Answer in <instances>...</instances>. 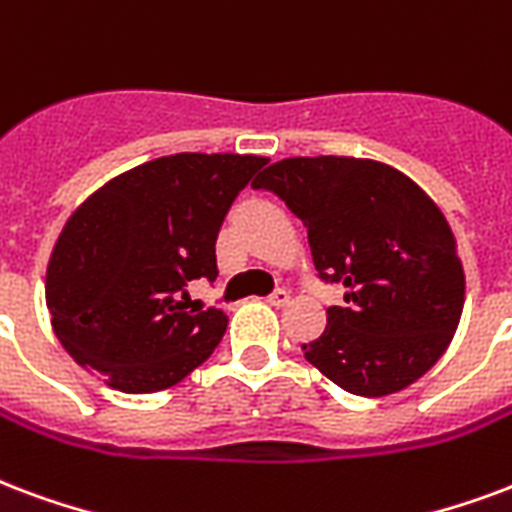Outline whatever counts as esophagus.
Masks as SVG:
<instances>
[{
    "instance_id": "obj_1",
    "label": "esophagus",
    "mask_w": 512,
    "mask_h": 512,
    "mask_svg": "<svg viewBox=\"0 0 512 512\" xmlns=\"http://www.w3.org/2000/svg\"><path fill=\"white\" fill-rule=\"evenodd\" d=\"M268 304H271V306H287V304H290V293L279 287V290H274V293L268 295Z\"/></svg>"
}]
</instances>
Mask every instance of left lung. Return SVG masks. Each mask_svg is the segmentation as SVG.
<instances>
[{
  "label": "left lung",
  "instance_id": "obj_1",
  "mask_svg": "<svg viewBox=\"0 0 512 512\" xmlns=\"http://www.w3.org/2000/svg\"><path fill=\"white\" fill-rule=\"evenodd\" d=\"M255 189L301 219L325 282L344 306L304 344L314 369L355 396H391L448 350L464 309V266L448 219L401 170L361 157H287Z\"/></svg>",
  "mask_w": 512,
  "mask_h": 512
}]
</instances>
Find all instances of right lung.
Listing matches in <instances>:
<instances>
[{"mask_svg":"<svg viewBox=\"0 0 512 512\" xmlns=\"http://www.w3.org/2000/svg\"><path fill=\"white\" fill-rule=\"evenodd\" d=\"M266 157L181 151L119 173L75 208L45 274L56 339L124 393L165 391L198 369L227 328L187 287L217 279L227 208Z\"/></svg>","mask_w":512,"mask_h":512,"instance_id":"obj_1","label":"right lung"}]
</instances>
